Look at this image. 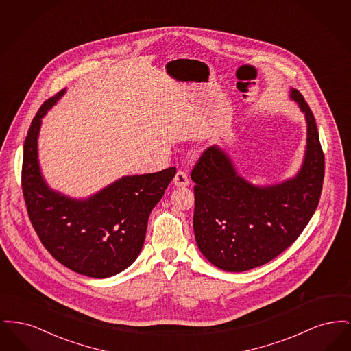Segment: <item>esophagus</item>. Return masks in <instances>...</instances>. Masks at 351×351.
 <instances>
[{
	"label": "esophagus",
	"mask_w": 351,
	"mask_h": 351,
	"mask_svg": "<svg viewBox=\"0 0 351 351\" xmlns=\"http://www.w3.org/2000/svg\"><path fill=\"white\" fill-rule=\"evenodd\" d=\"M173 184H175V186H186V185H189L188 175L183 172V171H178L175 178H173Z\"/></svg>",
	"instance_id": "esophagus-1"
}]
</instances>
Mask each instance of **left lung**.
<instances>
[{
    "instance_id": "obj_1",
    "label": "left lung",
    "mask_w": 351,
    "mask_h": 351,
    "mask_svg": "<svg viewBox=\"0 0 351 351\" xmlns=\"http://www.w3.org/2000/svg\"><path fill=\"white\" fill-rule=\"evenodd\" d=\"M289 97L306 121V147L296 176L252 184L218 146L204 151L192 169L195 238L201 254L223 271L242 272L276 258L299 238L317 208L325 160L316 119L299 90L291 89Z\"/></svg>"
}]
</instances>
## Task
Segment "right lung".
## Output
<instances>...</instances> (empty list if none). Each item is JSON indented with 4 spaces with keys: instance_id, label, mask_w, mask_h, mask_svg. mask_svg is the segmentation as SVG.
Segmentation results:
<instances>
[{
    "instance_id": "1",
    "label": "right lung",
    "mask_w": 351,
    "mask_h": 351,
    "mask_svg": "<svg viewBox=\"0 0 351 351\" xmlns=\"http://www.w3.org/2000/svg\"><path fill=\"white\" fill-rule=\"evenodd\" d=\"M66 90L39 108L23 146L22 191L34 230L63 266L89 278H109L129 267L143 247L149 216L176 168L123 176L88 199L51 189L38 160L42 118Z\"/></svg>"
}]
</instances>
